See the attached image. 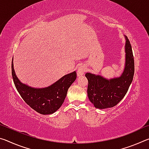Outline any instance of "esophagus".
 I'll list each match as a JSON object with an SVG mask.
<instances>
[{
  "label": "esophagus",
  "mask_w": 149,
  "mask_h": 149,
  "mask_svg": "<svg viewBox=\"0 0 149 149\" xmlns=\"http://www.w3.org/2000/svg\"><path fill=\"white\" fill-rule=\"evenodd\" d=\"M85 72V66H83V65H81L79 68H78L77 71V76H81V75H83L84 74Z\"/></svg>",
  "instance_id": "1"
}]
</instances>
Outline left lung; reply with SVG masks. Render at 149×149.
<instances>
[{
	"instance_id": "obj_1",
	"label": "left lung",
	"mask_w": 149,
	"mask_h": 149,
	"mask_svg": "<svg viewBox=\"0 0 149 149\" xmlns=\"http://www.w3.org/2000/svg\"><path fill=\"white\" fill-rule=\"evenodd\" d=\"M125 65L120 77L107 79L100 75L87 72V95L95 108L99 109L114 107L124 97L134 75V58L130 42L125 35Z\"/></svg>"
}]
</instances>
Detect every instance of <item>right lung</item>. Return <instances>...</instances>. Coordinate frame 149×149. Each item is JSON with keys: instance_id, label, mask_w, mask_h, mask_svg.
<instances>
[{"instance_id": "obj_1", "label": "right lung", "mask_w": 149, "mask_h": 149, "mask_svg": "<svg viewBox=\"0 0 149 149\" xmlns=\"http://www.w3.org/2000/svg\"><path fill=\"white\" fill-rule=\"evenodd\" d=\"M12 75L15 86L22 99L39 114H53L61 107L68 90L77 77L75 71L66 74L53 84L44 88H34L22 84L16 76L12 62Z\"/></svg>"}]
</instances>
